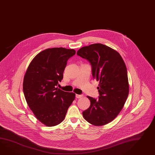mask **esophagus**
<instances>
[{
    "instance_id": "esophagus-1",
    "label": "esophagus",
    "mask_w": 155,
    "mask_h": 155,
    "mask_svg": "<svg viewBox=\"0 0 155 155\" xmlns=\"http://www.w3.org/2000/svg\"><path fill=\"white\" fill-rule=\"evenodd\" d=\"M76 98H79L82 97V94H76Z\"/></svg>"
}]
</instances>
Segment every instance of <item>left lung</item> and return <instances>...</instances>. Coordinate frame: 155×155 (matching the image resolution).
Returning a JSON list of instances; mask_svg holds the SVG:
<instances>
[{"label": "left lung", "mask_w": 155, "mask_h": 155, "mask_svg": "<svg viewBox=\"0 0 155 155\" xmlns=\"http://www.w3.org/2000/svg\"><path fill=\"white\" fill-rule=\"evenodd\" d=\"M77 54L90 63L93 78L99 81L98 100L87 96L91 105L83 111V117L94 125L107 124L117 117L128 98L129 88L124 61L117 51L101 44L82 47Z\"/></svg>", "instance_id": "obj_1"}]
</instances>
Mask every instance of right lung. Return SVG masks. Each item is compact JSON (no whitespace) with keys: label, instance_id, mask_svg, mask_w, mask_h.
<instances>
[{"label":"right lung","instance_id":"add662e5","mask_svg":"<svg viewBox=\"0 0 155 155\" xmlns=\"http://www.w3.org/2000/svg\"><path fill=\"white\" fill-rule=\"evenodd\" d=\"M74 49L54 48L42 51L31 61L24 76L23 90L27 103L43 124L53 127L64 120L76 94L57 86L63 78L68 59Z\"/></svg>","mask_w":155,"mask_h":155}]
</instances>
